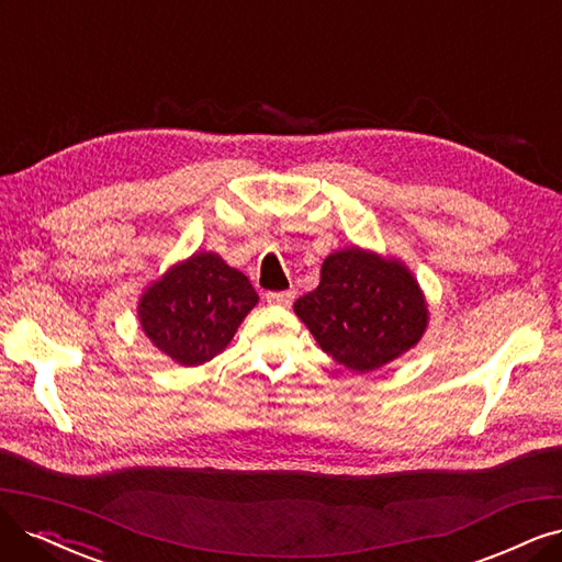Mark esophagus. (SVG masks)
<instances>
[{
  "mask_svg": "<svg viewBox=\"0 0 562 562\" xmlns=\"http://www.w3.org/2000/svg\"><path fill=\"white\" fill-rule=\"evenodd\" d=\"M266 301L270 305H282V307H289L294 303V292H268L266 294Z\"/></svg>",
  "mask_w": 562,
  "mask_h": 562,
  "instance_id": "1",
  "label": "esophagus"
}]
</instances>
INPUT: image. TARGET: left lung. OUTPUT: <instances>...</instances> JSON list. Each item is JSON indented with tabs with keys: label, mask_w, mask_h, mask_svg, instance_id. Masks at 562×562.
Wrapping results in <instances>:
<instances>
[{
	"label": "left lung",
	"mask_w": 562,
	"mask_h": 562,
	"mask_svg": "<svg viewBox=\"0 0 562 562\" xmlns=\"http://www.w3.org/2000/svg\"><path fill=\"white\" fill-rule=\"evenodd\" d=\"M296 317L340 366L370 372L401 359L428 328V301L396 257L349 245L322 263L315 292L294 303Z\"/></svg>",
	"instance_id": "obj_1"
}]
</instances>
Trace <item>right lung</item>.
I'll return each mask as SVG.
<instances>
[{
    "label": "right lung",
    "instance_id": "obj_1",
    "mask_svg": "<svg viewBox=\"0 0 562 562\" xmlns=\"http://www.w3.org/2000/svg\"><path fill=\"white\" fill-rule=\"evenodd\" d=\"M257 303L245 273L217 252L199 249L145 286L136 315L164 357L194 368L222 355Z\"/></svg>",
    "mask_w": 562,
    "mask_h": 562
}]
</instances>
